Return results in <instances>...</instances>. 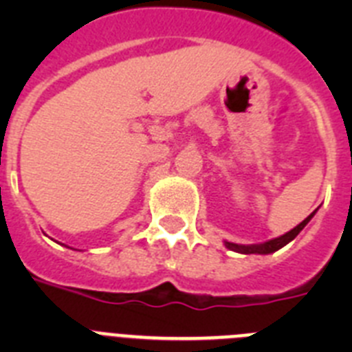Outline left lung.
Instances as JSON below:
<instances>
[{"instance_id": "1", "label": "left lung", "mask_w": 352, "mask_h": 352, "mask_svg": "<svg viewBox=\"0 0 352 352\" xmlns=\"http://www.w3.org/2000/svg\"><path fill=\"white\" fill-rule=\"evenodd\" d=\"M314 214H316V211H312V213H310L309 217L303 220V222L298 223L294 229H291V231L285 232V234L278 236V238L270 239V241H264V243H259V245H238V243H231V241H226V247L229 248V250L239 252V254H263V256H266V254H273V252L280 250V248L285 247L289 241H292V239L296 238V236L301 232V229H303V227L307 226L310 220H312Z\"/></svg>"}]
</instances>
